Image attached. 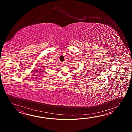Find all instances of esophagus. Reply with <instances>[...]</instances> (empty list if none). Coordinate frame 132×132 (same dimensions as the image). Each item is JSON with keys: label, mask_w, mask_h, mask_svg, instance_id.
Masks as SVG:
<instances>
[{"label": "esophagus", "mask_w": 132, "mask_h": 132, "mask_svg": "<svg viewBox=\"0 0 132 132\" xmlns=\"http://www.w3.org/2000/svg\"><path fill=\"white\" fill-rule=\"evenodd\" d=\"M62 65L63 66H64L65 65V62H63L62 63Z\"/></svg>", "instance_id": "esophagus-1"}]
</instances>
